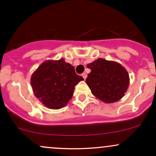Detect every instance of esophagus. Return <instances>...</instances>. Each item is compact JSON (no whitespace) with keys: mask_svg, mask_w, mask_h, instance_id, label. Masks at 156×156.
<instances>
[{"mask_svg":"<svg viewBox=\"0 0 156 156\" xmlns=\"http://www.w3.org/2000/svg\"><path fill=\"white\" fill-rule=\"evenodd\" d=\"M82 76H83L84 80H86V78H87V74L86 73H83V74H82Z\"/></svg>","mask_w":156,"mask_h":156,"instance_id":"1","label":"esophagus"}]
</instances>
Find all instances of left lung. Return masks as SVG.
I'll list each match as a JSON object with an SVG mask.
<instances>
[{"label": "left lung", "mask_w": 156, "mask_h": 156, "mask_svg": "<svg viewBox=\"0 0 156 156\" xmlns=\"http://www.w3.org/2000/svg\"><path fill=\"white\" fill-rule=\"evenodd\" d=\"M87 67L91 73L86 82L93 95L107 103L122 98L129 85V76L121 64L98 58Z\"/></svg>", "instance_id": "obj_1"}]
</instances>
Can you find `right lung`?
Here are the masks:
<instances>
[{"instance_id":"right-lung-1","label":"right lung","mask_w":156,"mask_h":156,"mask_svg":"<svg viewBox=\"0 0 156 156\" xmlns=\"http://www.w3.org/2000/svg\"><path fill=\"white\" fill-rule=\"evenodd\" d=\"M82 76L76 74L75 68L64 62L46 61L32 75L31 83L35 96L49 108L59 109L72 98L75 87Z\"/></svg>"}]
</instances>
